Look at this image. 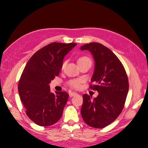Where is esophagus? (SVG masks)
Wrapping results in <instances>:
<instances>
[{
	"label": "esophagus",
	"mask_w": 148,
	"mask_h": 148,
	"mask_svg": "<svg viewBox=\"0 0 148 148\" xmlns=\"http://www.w3.org/2000/svg\"><path fill=\"white\" fill-rule=\"evenodd\" d=\"M76 95H77V93H76V92H71V93H69V96H70L71 97H74V96Z\"/></svg>",
	"instance_id": "34e87169"
}]
</instances>
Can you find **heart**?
<instances>
[{
  "mask_svg": "<svg viewBox=\"0 0 148 148\" xmlns=\"http://www.w3.org/2000/svg\"><path fill=\"white\" fill-rule=\"evenodd\" d=\"M91 62V60L90 58L87 57V56H82V57L79 58L78 59L77 63L79 62ZM66 65V62H64L63 63L62 65V67L64 68ZM81 79H73L69 81V85H70L71 87L74 88H79L81 85Z\"/></svg>",
  "mask_w": 148,
  "mask_h": 148,
  "instance_id": "obj_1",
  "label": "heart"
}]
</instances>
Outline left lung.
Masks as SVG:
<instances>
[{
    "label": "left lung",
    "mask_w": 148,
    "mask_h": 148,
    "mask_svg": "<svg viewBox=\"0 0 148 148\" xmlns=\"http://www.w3.org/2000/svg\"><path fill=\"white\" fill-rule=\"evenodd\" d=\"M81 50H88L95 61L90 85L97 90L96 98L84 94L81 114L89 126L102 128L121 114L128 92V80L123 65L111 49L97 42L86 44Z\"/></svg>",
    "instance_id": "8db88e82"
}]
</instances>
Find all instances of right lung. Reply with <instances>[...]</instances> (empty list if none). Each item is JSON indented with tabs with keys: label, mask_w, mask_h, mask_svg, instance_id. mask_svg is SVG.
<instances>
[{
	"label": "right lung",
	"mask_w": 148,
	"mask_h": 148,
	"mask_svg": "<svg viewBox=\"0 0 148 148\" xmlns=\"http://www.w3.org/2000/svg\"><path fill=\"white\" fill-rule=\"evenodd\" d=\"M77 45L52 42L34 53L28 61L18 83V93L31 120L42 127L61 118L69 95L50 92L49 84L60 71L65 56Z\"/></svg>",
	"instance_id": "obj_1"
}]
</instances>
